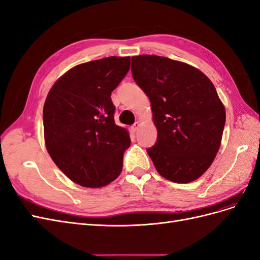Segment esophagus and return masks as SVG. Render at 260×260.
Masks as SVG:
<instances>
[{
  "mask_svg": "<svg viewBox=\"0 0 260 260\" xmlns=\"http://www.w3.org/2000/svg\"><path fill=\"white\" fill-rule=\"evenodd\" d=\"M139 127H140V122H139V121H137V122H135V123H133V124H132V127H131V129H132L133 131H135V132H136V131H137L138 129H139Z\"/></svg>",
  "mask_w": 260,
  "mask_h": 260,
  "instance_id": "1",
  "label": "esophagus"
}]
</instances>
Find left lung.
I'll return each instance as SVG.
<instances>
[{
	"label": "left lung",
	"instance_id": "1",
	"mask_svg": "<svg viewBox=\"0 0 260 260\" xmlns=\"http://www.w3.org/2000/svg\"><path fill=\"white\" fill-rule=\"evenodd\" d=\"M133 80L151 101L157 140L146 149L158 174L172 182L200 178L221 143L225 109L201 70L156 55L131 58Z\"/></svg>",
	"mask_w": 260,
	"mask_h": 260
}]
</instances>
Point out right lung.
Listing matches in <instances>:
<instances>
[{
  "mask_svg": "<svg viewBox=\"0 0 260 260\" xmlns=\"http://www.w3.org/2000/svg\"><path fill=\"white\" fill-rule=\"evenodd\" d=\"M130 69V57L109 56L78 65L54 83L43 107L46 149L74 182L101 187L120 175L130 146L115 123L111 95Z\"/></svg>",
  "mask_w": 260,
  "mask_h": 260,
  "instance_id": "right-lung-1",
  "label": "right lung"
}]
</instances>
